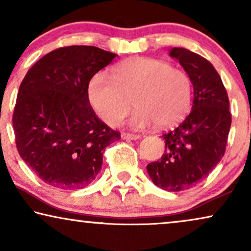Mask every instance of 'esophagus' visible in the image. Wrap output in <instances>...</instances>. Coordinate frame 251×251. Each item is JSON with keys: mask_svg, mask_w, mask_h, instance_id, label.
Masks as SVG:
<instances>
[{"mask_svg": "<svg viewBox=\"0 0 251 251\" xmlns=\"http://www.w3.org/2000/svg\"><path fill=\"white\" fill-rule=\"evenodd\" d=\"M122 139H126V140H136L139 138V135H135V133H128V132H123L122 135Z\"/></svg>", "mask_w": 251, "mask_h": 251, "instance_id": "obj_1", "label": "esophagus"}]
</instances>
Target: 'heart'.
<instances>
[{
	"label": "heart",
	"instance_id": "1",
	"mask_svg": "<svg viewBox=\"0 0 251 251\" xmlns=\"http://www.w3.org/2000/svg\"><path fill=\"white\" fill-rule=\"evenodd\" d=\"M89 101L99 118L109 126H118L131 109L135 129L155 125L159 129L176 126L190 111L192 83L184 71L168 61L136 57L113 68V80L96 74L88 87Z\"/></svg>",
	"mask_w": 251,
	"mask_h": 251
}]
</instances>
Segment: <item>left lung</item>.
I'll list each match as a JSON object with an SVG mask.
<instances>
[{"mask_svg":"<svg viewBox=\"0 0 251 251\" xmlns=\"http://www.w3.org/2000/svg\"><path fill=\"white\" fill-rule=\"evenodd\" d=\"M169 56L179 61L193 84V106L177 128L162 136L166 151L147 164V173L157 187L179 192L203 180L219 163L232 120L227 92L210 61L185 48H173Z\"/></svg>","mask_w":251,"mask_h":251,"instance_id":"left-lung-1","label":"left lung"}]
</instances>
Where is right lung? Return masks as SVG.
Instances as JSON below:
<instances>
[{"instance_id": "add662e5", "label": "right lung", "mask_w": 251, "mask_h": 251, "mask_svg": "<svg viewBox=\"0 0 251 251\" xmlns=\"http://www.w3.org/2000/svg\"><path fill=\"white\" fill-rule=\"evenodd\" d=\"M118 54L92 46L59 48L30 67L15 112L17 150L44 183L81 190L95 179L105 147L121 138L98 119L89 82Z\"/></svg>"}]
</instances>
